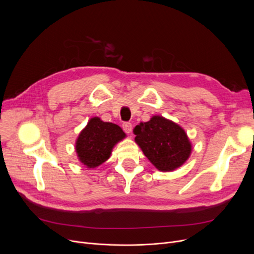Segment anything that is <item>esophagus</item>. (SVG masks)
Returning a JSON list of instances; mask_svg holds the SVG:
<instances>
[{"instance_id": "1", "label": "esophagus", "mask_w": 254, "mask_h": 254, "mask_svg": "<svg viewBox=\"0 0 254 254\" xmlns=\"http://www.w3.org/2000/svg\"><path fill=\"white\" fill-rule=\"evenodd\" d=\"M123 127H124V130L127 132V134H130L131 130H132V125L130 123H125L123 125Z\"/></svg>"}]
</instances>
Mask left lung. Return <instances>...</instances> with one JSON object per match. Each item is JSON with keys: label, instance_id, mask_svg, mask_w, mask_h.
<instances>
[{"label": "left lung", "instance_id": "obj_1", "mask_svg": "<svg viewBox=\"0 0 254 254\" xmlns=\"http://www.w3.org/2000/svg\"><path fill=\"white\" fill-rule=\"evenodd\" d=\"M135 141L144 155L159 171L181 167L191 153V143L185 130L163 116H152L134 128Z\"/></svg>", "mask_w": 254, "mask_h": 254}]
</instances>
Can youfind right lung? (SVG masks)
Here are the masks:
<instances>
[{
    "mask_svg": "<svg viewBox=\"0 0 254 254\" xmlns=\"http://www.w3.org/2000/svg\"><path fill=\"white\" fill-rule=\"evenodd\" d=\"M125 138V131L117 125L92 117L76 141L79 161L87 168H96L110 157L114 146Z\"/></svg>",
    "mask_w": 254,
    "mask_h": 254,
    "instance_id": "obj_1",
    "label": "right lung"
}]
</instances>
